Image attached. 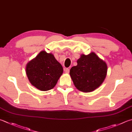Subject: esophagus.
<instances>
[{"instance_id": "esophagus-1", "label": "esophagus", "mask_w": 132, "mask_h": 132, "mask_svg": "<svg viewBox=\"0 0 132 132\" xmlns=\"http://www.w3.org/2000/svg\"><path fill=\"white\" fill-rule=\"evenodd\" d=\"M64 71H65L67 73H68L69 72V69L68 68H65L64 69Z\"/></svg>"}]
</instances>
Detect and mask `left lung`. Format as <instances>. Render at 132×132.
<instances>
[{"label":"left lung","instance_id":"obj_1","mask_svg":"<svg viewBox=\"0 0 132 132\" xmlns=\"http://www.w3.org/2000/svg\"><path fill=\"white\" fill-rule=\"evenodd\" d=\"M78 65L70 69V76L74 85L83 92L94 91L103 83L108 67L105 61L94 53L82 54L77 61Z\"/></svg>","mask_w":132,"mask_h":132}]
</instances>
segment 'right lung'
<instances>
[{
    "label": "right lung",
    "instance_id": "add662e5",
    "mask_svg": "<svg viewBox=\"0 0 132 132\" xmlns=\"http://www.w3.org/2000/svg\"><path fill=\"white\" fill-rule=\"evenodd\" d=\"M26 72L32 85L41 91H48L56 86L63 68L53 54L42 51L27 64Z\"/></svg>",
    "mask_w": 132,
    "mask_h": 132
}]
</instances>
